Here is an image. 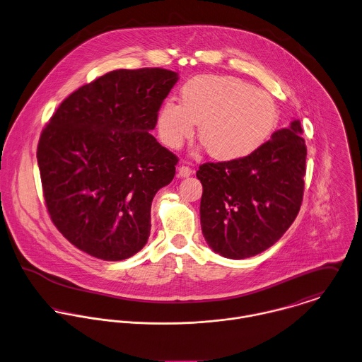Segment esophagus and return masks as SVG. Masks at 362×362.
Wrapping results in <instances>:
<instances>
[{"label":"esophagus","instance_id":"esophagus-1","mask_svg":"<svg viewBox=\"0 0 362 362\" xmlns=\"http://www.w3.org/2000/svg\"><path fill=\"white\" fill-rule=\"evenodd\" d=\"M192 175V169L189 166H180L179 168V176L180 177H189Z\"/></svg>","mask_w":362,"mask_h":362}]
</instances>
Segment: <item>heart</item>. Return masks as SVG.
<instances>
[{
	"mask_svg": "<svg viewBox=\"0 0 362 362\" xmlns=\"http://www.w3.org/2000/svg\"><path fill=\"white\" fill-rule=\"evenodd\" d=\"M209 153L223 162L257 152L278 124L274 98L250 83L228 76H200L180 88V104L165 101L156 117L160 141L179 149L194 134Z\"/></svg>",
	"mask_w": 362,
	"mask_h": 362,
	"instance_id": "heart-1",
	"label": "heart"
}]
</instances>
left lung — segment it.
Masks as SVG:
<instances>
[{
	"mask_svg": "<svg viewBox=\"0 0 362 362\" xmlns=\"http://www.w3.org/2000/svg\"><path fill=\"white\" fill-rule=\"evenodd\" d=\"M302 134L295 119L244 159L200 165L202 231L214 252L230 259L258 255L292 226L305 190Z\"/></svg>",
	"mask_w": 362,
	"mask_h": 362,
	"instance_id": "1",
	"label": "left lung"
}]
</instances>
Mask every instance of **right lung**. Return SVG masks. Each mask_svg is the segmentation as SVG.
Segmentation results:
<instances>
[{
    "mask_svg": "<svg viewBox=\"0 0 362 362\" xmlns=\"http://www.w3.org/2000/svg\"><path fill=\"white\" fill-rule=\"evenodd\" d=\"M179 74L146 67L112 70L59 105L37 144L49 216L80 251L122 261L151 234V204L177 158L149 131Z\"/></svg>",
    "mask_w": 362,
    "mask_h": 362,
    "instance_id": "right-lung-1",
    "label": "right lung"
}]
</instances>
